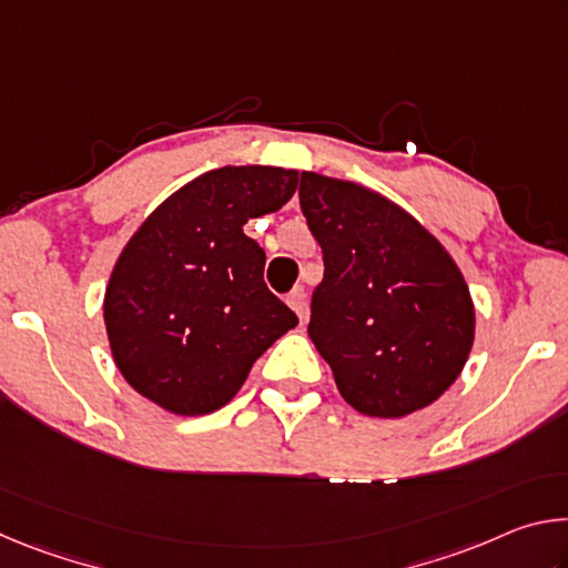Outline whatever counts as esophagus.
<instances>
[{
	"label": "esophagus",
	"instance_id": "34e87169",
	"mask_svg": "<svg viewBox=\"0 0 568 568\" xmlns=\"http://www.w3.org/2000/svg\"><path fill=\"white\" fill-rule=\"evenodd\" d=\"M287 305H291L293 311L297 313L301 323H305V318H307V295H305L303 287H295V291L287 295Z\"/></svg>",
	"mask_w": 568,
	"mask_h": 568
}]
</instances>
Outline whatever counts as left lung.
I'll use <instances>...</instances> for the list:
<instances>
[{
    "instance_id": "obj_1",
    "label": "left lung",
    "mask_w": 568,
    "mask_h": 568,
    "mask_svg": "<svg viewBox=\"0 0 568 568\" xmlns=\"http://www.w3.org/2000/svg\"><path fill=\"white\" fill-rule=\"evenodd\" d=\"M301 207L325 265L307 335L341 396L371 418L430 406L476 338L460 267L408 210L361 182L305 170Z\"/></svg>"
}]
</instances>
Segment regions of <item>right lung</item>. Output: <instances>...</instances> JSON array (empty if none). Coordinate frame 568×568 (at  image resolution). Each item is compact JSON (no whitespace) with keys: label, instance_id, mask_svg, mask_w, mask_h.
<instances>
[{"label":"right lung","instance_id":"obj_1","mask_svg":"<svg viewBox=\"0 0 568 568\" xmlns=\"http://www.w3.org/2000/svg\"><path fill=\"white\" fill-rule=\"evenodd\" d=\"M297 170L227 165L152 210L104 287V331L130 386L175 416H205L243 388L253 363L297 325L263 283L265 253L243 233L277 213Z\"/></svg>","mask_w":568,"mask_h":568}]
</instances>
